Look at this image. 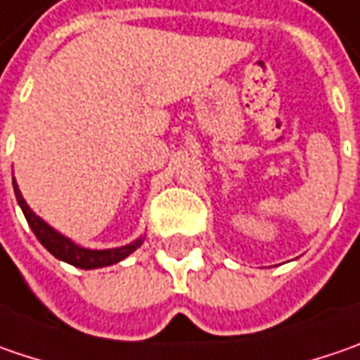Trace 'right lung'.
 Masks as SVG:
<instances>
[{
	"label": "right lung",
	"instance_id": "add662e5",
	"mask_svg": "<svg viewBox=\"0 0 360 360\" xmlns=\"http://www.w3.org/2000/svg\"><path fill=\"white\" fill-rule=\"evenodd\" d=\"M13 193L18 199V205L24 211L25 219L32 227V231L36 233V238L39 243L54 256V258L62 259L66 264H72L76 268H82V270H96V268H104V266H112L120 259L129 258L136 248H141L145 242V236L136 238L134 242L127 243V245H120V248H108V250H88L82 248L76 242H72L70 238H66L64 233H60L58 229L46 224L39 215H36L32 207L25 203L24 195L18 187V183L13 179Z\"/></svg>",
	"mask_w": 360,
	"mask_h": 360
}]
</instances>
